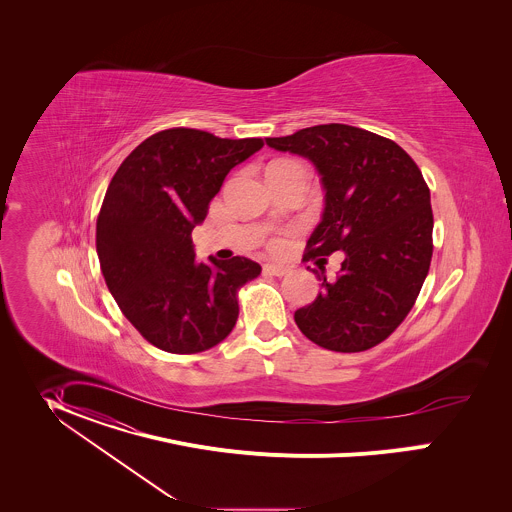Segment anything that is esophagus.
Masks as SVG:
<instances>
[{"label": "esophagus", "mask_w": 512, "mask_h": 512, "mask_svg": "<svg viewBox=\"0 0 512 512\" xmlns=\"http://www.w3.org/2000/svg\"><path fill=\"white\" fill-rule=\"evenodd\" d=\"M264 272L270 274V276L282 278V276L288 274V268H284V266H280V264H266V266H264Z\"/></svg>", "instance_id": "obj_1"}]
</instances>
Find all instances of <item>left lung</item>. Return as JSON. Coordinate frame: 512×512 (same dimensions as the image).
I'll use <instances>...</instances> for the list:
<instances>
[{"label": "left lung", "mask_w": 512, "mask_h": 512, "mask_svg": "<svg viewBox=\"0 0 512 512\" xmlns=\"http://www.w3.org/2000/svg\"><path fill=\"white\" fill-rule=\"evenodd\" d=\"M266 144L309 159L325 193L303 260L345 254L335 282L323 266L311 270L321 292L295 311L299 331L337 353L382 343L410 313L432 262L434 215L422 171L392 140L347 124L303 128Z\"/></svg>", "instance_id": "8db88e82"}]
</instances>
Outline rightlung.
Instances as JSON below:
<instances>
[{"label":"right lung","mask_w":512,"mask_h":512,"mask_svg":"<svg viewBox=\"0 0 512 512\" xmlns=\"http://www.w3.org/2000/svg\"><path fill=\"white\" fill-rule=\"evenodd\" d=\"M262 146L260 138L163 130L112 177L96 220L102 276L126 319L157 349L201 353L236 325V293L262 268L244 256L197 262L191 232L228 171Z\"/></svg>","instance_id":"right-lung-1"}]
</instances>
